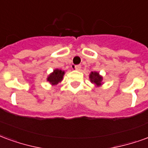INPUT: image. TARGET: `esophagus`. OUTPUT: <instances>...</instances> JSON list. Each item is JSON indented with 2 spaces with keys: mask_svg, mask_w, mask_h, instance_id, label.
Here are the masks:
<instances>
[{
  "mask_svg": "<svg viewBox=\"0 0 148 148\" xmlns=\"http://www.w3.org/2000/svg\"><path fill=\"white\" fill-rule=\"evenodd\" d=\"M74 69H75V71H80L81 65H76V66H74Z\"/></svg>",
  "mask_w": 148,
  "mask_h": 148,
  "instance_id": "34e87169",
  "label": "esophagus"
}]
</instances>
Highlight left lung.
Masks as SVG:
<instances>
[{
	"label": "left lung",
	"instance_id": "left-lung-1",
	"mask_svg": "<svg viewBox=\"0 0 148 148\" xmlns=\"http://www.w3.org/2000/svg\"><path fill=\"white\" fill-rule=\"evenodd\" d=\"M90 82L93 83L96 87L101 86L103 85V77L97 71H92L89 75Z\"/></svg>",
	"mask_w": 148,
	"mask_h": 148
}]
</instances>
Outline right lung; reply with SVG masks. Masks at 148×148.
Returning <instances> with one entry per match:
<instances>
[{"label": "right lung", "instance_id": "add662e5", "mask_svg": "<svg viewBox=\"0 0 148 148\" xmlns=\"http://www.w3.org/2000/svg\"><path fill=\"white\" fill-rule=\"evenodd\" d=\"M64 74V71H62L61 69H55L53 72L47 76V81L52 86H55L62 81Z\"/></svg>", "mask_w": 148, "mask_h": 148}]
</instances>
